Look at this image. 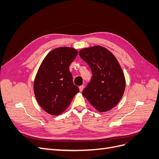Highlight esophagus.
Here are the masks:
<instances>
[{
  "mask_svg": "<svg viewBox=\"0 0 159 159\" xmlns=\"http://www.w3.org/2000/svg\"><path fill=\"white\" fill-rule=\"evenodd\" d=\"M84 88V85H81V86H80V87H79V88H80V91H81H81H83Z\"/></svg>",
  "mask_w": 159,
  "mask_h": 159,
  "instance_id": "34e87169",
  "label": "esophagus"
}]
</instances>
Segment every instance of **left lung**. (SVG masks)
Returning a JSON list of instances; mask_svg holds the SVG:
<instances>
[{
  "label": "left lung",
  "mask_w": 159,
  "mask_h": 159,
  "mask_svg": "<svg viewBox=\"0 0 159 159\" xmlns=\"http://www.w3.org/2000/svg\"><path fill=\"white\" fill-rule=\"evenodd\" d=\"M80 56L89 66L92 78L82 95L99 112L111 110L123 97L125 78L116 57L101 46L86 48Z\"/></svg>",
  "instance_id": "left-lung-1"
}]
</instances>
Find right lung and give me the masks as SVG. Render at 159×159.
<instances>
[{
  "label": "right lung",
  "mask_w": 159,
  "mask_h": 159,
  "mask_svg": "<svg viewBox=\"0 0 159 159\" xmlns=\"http://www.w3.org/2000/svg\"><path fill=\"white\" fill-rule=\"evenodd\" d=\"M77 55L73 48H57L47 54L37 71L34 92L40 107L52 115L63 113L80 91L69 70Z\"/></svg>",
  "instance_id": "right-lung-1"
}]
</instances>
